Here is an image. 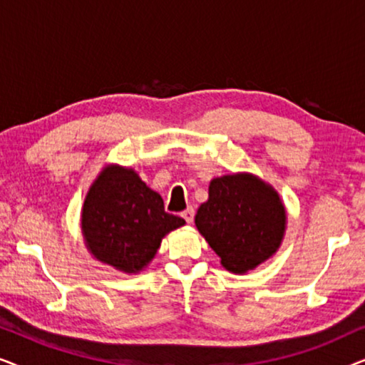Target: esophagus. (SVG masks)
<instances>
[{
	"instance_id": "obj_1",
	"label": "esophagus",
	"mask_w": 365,
	"mask_h": 365,
	"mask_svg": "<svg viewBox=\"0 0 365 365\" xmlns=\"http://www.w3.org/2000/svg\"><path fill=\"white\" fill-rule=\"evenodd\" d=\"M181 216H182L184 219H186V222L191 224L192 219H194V209H192V207H187L186 211L181 212Z\"/></svg>"
}]
</instances>
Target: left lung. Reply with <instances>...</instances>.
Listing matches in <instances>:
<instances>
[{
  "label": "left lung",
  "mask_w": 365,
  "mask_h": 365,
  "mask_svg": "<svg viewBox=\"0 0 365 365\" xmlns=\"http://www.w3.org/2000/svg\"><path fill=\"white\" fill-rule=\"evenodd\" d=\"M196 227L232 274H246L281 247L287 211L271 184L251 173H232L209 182Z\"/></svg>",
  "instance_id": "8db88e82"
}]
</instances>
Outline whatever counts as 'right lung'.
I'll use <instances>...</instances> for the list:
<instances>
[{"label":"right lung","mask_w":365,"mask_h":365,"mask_svg":"<svg viewBox=\"0 0 365 365\" xmlns=\"http://www.w3.org/2000/svg\"><path fill=\"white\" fill-rule=\"evenodd\" d=\"M186 221L164 211L163 197L133 168L106 164L81 207L84 246L96 261L123 274L149 266L163 239Z\"/></svg>","instance_id":"add662e5"}]
</instances>
